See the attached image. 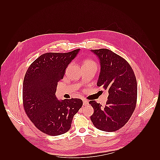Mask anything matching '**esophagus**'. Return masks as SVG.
I'll return each mask as SVG.
<instances>
[{"label": "esophagus", "mask_w": 160, "mask_h": 160, "mask_svg": "<svg viewBox=\"0 0 160 160\" xmlns=\"http://www.w3.org/2000/svg\"><path fill=\"white\" fill-rule=\"evenodd\" d=\"M89 101L87 100H83V105L84 106H87V105H89Z\"/></svg>", "instance_id": "obj_1"}]
</instances>
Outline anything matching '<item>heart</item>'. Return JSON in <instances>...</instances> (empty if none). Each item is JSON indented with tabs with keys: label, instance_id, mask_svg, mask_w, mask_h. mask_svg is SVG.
Wrapping results in <instances>:
<instances>
[{
	"label": "heart",
	"instance_id": "heart-1",
	"mask_svg": "<svg viewBox=\"0 0 160 160\" xmlns=\"http://www.w3.org/2000/svg\"><path fill=\"white\" fill-rule=\"evenodd\" d=\"M92 63H94L92 60H85L84 62H83V64H92Z\"/></svg>",
	"mask_w": 160,
	"mask_h": 160
}]
</instances>
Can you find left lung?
I'll return each instance as SVG.
<instances>
[{
	"mask_svg": "<svg viewBox=\"0 0 160 160\" xmlns=\"http://www.w3.org/2000/svg\"><path fill=\"white\" fill-rule=\"evenodd\" d=\"M100 60L97 85L108 90L106 106L96 101L89 104L94 110L91 120L98 129L113 132L126 124L136 106L138 86L135 73L123 58L107 49L91 50Z\"/></svg>",
	"mask_w": 160,
	"mask_h": 160,
	"instance_id": "8db88e82",
	"label": "left lung"
}]
</instances>
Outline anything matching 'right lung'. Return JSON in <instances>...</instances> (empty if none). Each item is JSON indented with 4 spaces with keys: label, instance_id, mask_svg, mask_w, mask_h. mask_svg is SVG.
I'll return each mask as SVG.
<instances>
[{
    "label": "right lung",
    "instance_id": "1",
    "mask_svg": "<svg viewBox=\"0 0 160 160\" xmlns=\"http://www.w3.org/2000/svg\"><path fill=\"white\" fill-rule=\"evenodd\" d=\"M80 49L68 53H46L31 64L22 85L24 109L40 131L60 135L69 130L74 115L82 106L78 98L58 100L56 96L58 82Z\"/></svg>",
    "mask_w": 160,
    "mask_h": 160
}]
</instances>
